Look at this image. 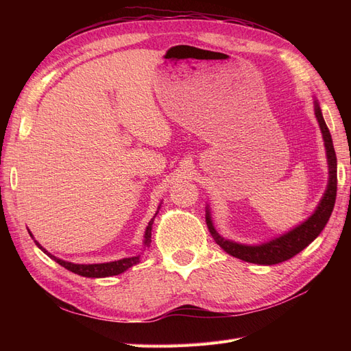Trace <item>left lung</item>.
<instances>
[{"instance_id": "8db88e82", "label": "left lung", "mask_w": 351, "mask_h": 351, "mask_svg": "<svg viewBox=\"0 0 351 351\" xmlns=\"http://www.w3.org/2000/svg\"><path fill=\"white\" fill-rule=\"evenodd\" d=\"M313 108H315V117L322 133L325 152H326V162H328V184L322 199L319 200V204H317L313 214L307 219H304L302 224L295 226L294 228L284 232V234L278 237H274L268 241L259 243V244H244V243H237V241L222 237L214 227L209 205H206V226L209 228L210 236L214 237L218 246L228 254H231V256L241 259L244 262L258 263V265L281 263L284 261L291 259L297 253H300L303 249H306L325 228L335 205L337 155L334 151L331 133L328 130L326 123L322 115V110L316 98H313Z\"/></svg>"}]
</instances>
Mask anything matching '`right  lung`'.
<instances>
[{
  "label": "right lung",
  "instance_id": "add662e5",
  "mask_svg": "<svg viewBox=\"0 0 351 351\" xmlns=\"http://www.w3.org/2000/svg\"><path fill=\"white\" fill-rule=\"evenodd\" d=\"M159 208H161V205L158 206V210L155 212L154 218L149 221V224H147L146 230H145V236H143V249L149 247L151 244V237H152V224H154V219L155 217L158 215L159 212ZM30 237L35 240L34 234L29 231ZM36 246L44 252L45 254H48V256L51 259H54L57 263H60L61 267H64L66 269L77 274V275H82V277H88V278H105V277H112V275H119V274H123L124 271H127L129 268L134 267V265H137L141 262V254H136V256H130V258H123V259H119V261H112V262H104V263H73V262H67V261H62L57 256H54V254H51L47 249H44L40 246V244L35 240Z\"/></svg>",
  "mask_w": 351,
  "mask_h": 351
}]
</instances>
